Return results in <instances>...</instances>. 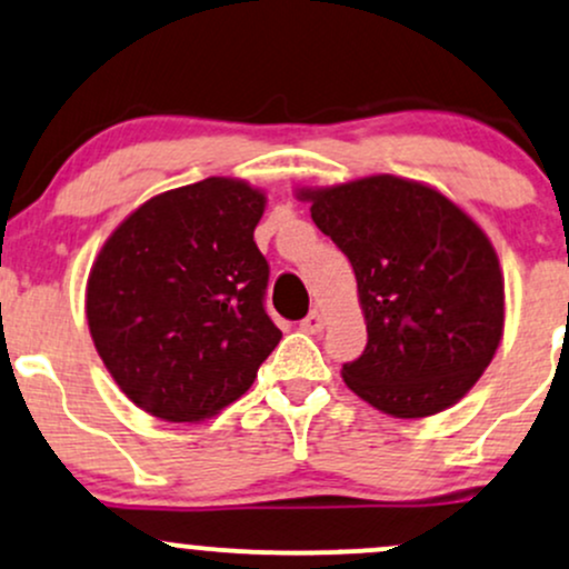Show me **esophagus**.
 Wrapping results in <instances>:
<instances>
[{"label": "esophagus", "mask_w": 569, "mask_h": 569, "mask_svg": "<svg viewBox=\"0 0 569 569\" xmlns=\"http://www.w3.org/2000/svg\"><path fill=\"white\" fill-rule=\"evenodd\" d=\"M301 328L306 330V333H319V330L325 328V315L322 311H309V315L303 317V322H301Z\"/></svg>", "instance_id": "1"}]
</instances>
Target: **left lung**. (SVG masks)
<instances>
[{
  "mask_svg": "<svg viewBox=\"0 0 569 569\" xmlns=\"http://www.w3.org/2000/svg\"><path fill=\"white\" fill-rule=\"evenodd\" d=\"M311 220L349 258L368 343L343 381L400 419L455 406L502 338V273L487 233L438 190L366 177L303 190Z\"/></svg>",
  "mask_w": 569,
  "mask_h": 569,
  "instance_id": "left-lung-1",
  "label": "left lung"
}]
</instances>
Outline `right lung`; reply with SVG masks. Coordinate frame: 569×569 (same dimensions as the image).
<instances>
[{
	"label": "right lung",
	"mask_w": 569,
	"mask_h": 569,
	"mask_svg": "<svg viewBox=\"0 0 569 569\" xmlns=\"http://www.w3.org/2000/svg\"><path fill=\"white\" fill-rule=\"evenodd\" d=\"M263 207L247 182L209 177L142 203L101 247L88 328L118 387L152 417H214L252 387L282 338L254 244Z\"/></svg>",
	"instance_id": "add662e5"
}]
</instances>
